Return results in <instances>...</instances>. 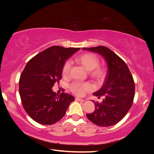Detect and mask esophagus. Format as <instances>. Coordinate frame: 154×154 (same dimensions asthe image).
Here are the masks:
<instances>
[{"label": "esophagus", "instance_id": "34e87169", "mask_svg": "<svg viewBox=\"0 0 154 154\" xmlns=\"http://www.w3.org/2000/svg\"><path fill=\"white\" fill-rule=\"evenodd\" d=\"M75 100L77 101H80V102H84V100L82 99H80V98H78V97H75Z\"/></svg>", "mask_w": 154, "mask_h": 154}]
</instances>
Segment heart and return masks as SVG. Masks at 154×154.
Listing matches in <instances>:
<instances>
[{
    "label": "heart",
    "instance_id": "obj_1",
    "mask_svg": "<svg viewBox=\"0 0 154 154\" xmlns=\"http://www.w3.org/2000/svg\"><path fill=\"white\" fill-rule=\"evenodd\" d=\"M77 61L90 71V76L97 81H102L106 75V69L104 66L99 65L100 60L97 55L93 53H86L77 58ZM71 70V62L67 60L62 67V75L67 77L69 75ZM72 93L78 96H81L85 93L89 92L93 89L92 84L89 82L81 83L79 81L72 82L69 86Z\"/></svg>",
    "mask_w": 154,
    "mask_h": 154
}]
</instances>
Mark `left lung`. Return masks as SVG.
<instances>
[{"label": "left lung", "mask_w": 154, "mask_h": 154, "mask_svg": "<svg viewBox=\"0 0 154 154\" xmlns=\"http://www.w3.org/2000/svg\"><path fill=\"white\" fill-rule=\"evenodd\" d=\"M83 49L102 55L109 67L103 86L93 93L99 99L103 97L102 103L93 101L95 109L87 114V117L97 126H113L126 116L132 105L135 93L133 77L125 62L109 48L100 45Z\"/></svg>", "instance_id": "8db88e82"}]
</instances>
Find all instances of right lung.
I'll return each instance as SVG.
<instances>
[{
    "instance_id": "right-lung-1",
    "label": "right lung",
    "mask_w": 154,
    "mask_h": 154,
    "mask_svg": "<svg viewBox=\"0 0 154 154\" xmlns=\"http://www.w3.org/2000/svg\"><path fill=\"white\" fill-rule=\"evenodd\" d=\"M79 49L54 45L26 65L20 78L19 93L26 112L36 122L44 125L56 123L75 100L73 96L66 93L58 95L51 87L61 79L65 61Z\"/></svg>"
}]
</instances>
